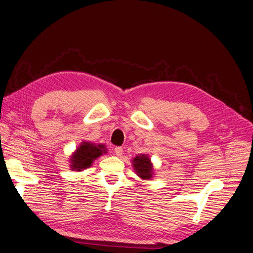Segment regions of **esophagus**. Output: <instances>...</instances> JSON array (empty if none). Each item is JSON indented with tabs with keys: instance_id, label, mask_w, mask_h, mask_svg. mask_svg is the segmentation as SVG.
Here are the masks:
<instances>
[{
	"instance_id": "obj_1",
	"label": "esophagus",
	"mask_w": 253,
	"mask_h": 253,
	"mask_svg": "<svg viewBox=\"0 0 253 253\" xmlns=\"http://www.w3.org/2000/svg\"><path fill=\"white\" fill-rule=\"evenodd\" d=\"M122 152H123V149L121 147H116L115 148V153L117 157H121L122 156Z\"/></svg>"
}]
</instances>
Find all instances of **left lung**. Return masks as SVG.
Wrapping results in <instances>:
<instances>
[{
  "instance_id": "8db88e82",
  "label": "left lung",
  "mask_w": 253,
  "mask_h": 253,
  "mask_svg": "<svg viewBox=\"0 0 253 253\" xmlns=\"http://www.w3.org/2000/svg\"><path fill=\"white\" fill-rule=\"evenodd\" d=\"M133 166L139 177L144 179H150L152 177V164L149 157L145 155L135 157L133 160Z\"/></svg>"
}]
</instances>
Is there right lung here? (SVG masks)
Wrapping results in <instances>:
<instances>
[{
    "mask_svg": "<svg viewBox=\"0 0 253 253\" xmlns=\"http://www.w3.org/2000/svg\"><path fill=\"white\" fill-rule=\"evenodd\" d=\"M103 145H94L92 143H83L71 158V168L73 170H82L89 168L96 158L105 151ZM106 152V151H105Z\"/></svg>",
    "mask_w": 253,
    "mask_h": 253,
    "instance_id": "right-lung-1",
    "label": "right lung"
}]
</instances>
